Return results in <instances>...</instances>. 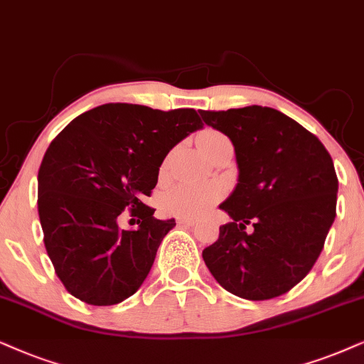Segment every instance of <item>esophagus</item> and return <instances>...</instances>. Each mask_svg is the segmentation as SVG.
<instances>
[{"label":"esophagus","mask_w":364,"mask_h":364,"mask_svg":"<svg viewBox=\"0 0 364 364\" xmlns=\"http://www.w3.org/2000/svg\"><path fill=\"white\" fill-rule=\"evenodd\" d=\"M178 223L179 225H186V227H191V225L196 223V220L190 218V216H181V218H178Z\"/></svg>","instance_id":"34e87169"}]
</instances>
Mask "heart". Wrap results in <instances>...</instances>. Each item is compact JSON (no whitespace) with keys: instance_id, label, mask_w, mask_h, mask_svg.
I'll use <instances>...</instances> for the list:
<instances>
[{"instance_id":"b5f03b06","label":"heart","mask_w":364,"mask_h":364,"mask_svg":"<svg viewBox=\"0 0 364 364\" xmlns=\"http://www.w3.org/2000/svg\"><path fill=\"white\" fill-rule=\"evenodd\" d=\"M223 139L218 132H205L198 139L201 154L216 141ZM222 196L220 186L210 185V183H183L174 186L164 196V210L171 215L178 216H201L206 213L211 206Z\"/></svg>"}]
</instances>
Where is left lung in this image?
Listing matches in <instances>:
<instances>
[{"instance_id":"obj_1","label":"left lung","mask_w":364,"mask_h":364,"mask_svg":"<svg viewBox=\"0 0 364 364\" xmlns=\"http://www.w3.org/2000/svg\"><path fill=\"white\" fill-rule=\"evenodd\" d=\"M206 126L232 141L238 179L220 208V227L203 260L225 291L247 301L289 292L309 274L336 218L333 159L323 142L272 107L200 110ZM252 223V232H245Z\"/></svg>"}]
</instances>
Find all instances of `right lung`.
I'll return each mask as SVG.
<instances>
[{
	"label": "right lung",
	"instance_id": "right-lung-1",
	"mask_svg": "<svg viewBox=\"0 0 364 364\" xmlns=\"http://www.w3.org/2000/svg\"><path fill=\"white\" fill-rule=\"evenodd\" d=\"M203 127L193 109L169 112L110 102L75 117L38 169V215L47 254L72 296L92 306L126 301L148 277L176 222L142 203L169 151ZM126 208L140 218L124 230Z\"/></svg>",
	"mask_w": 364,
	"mask_h": 364
}]
</instances>
